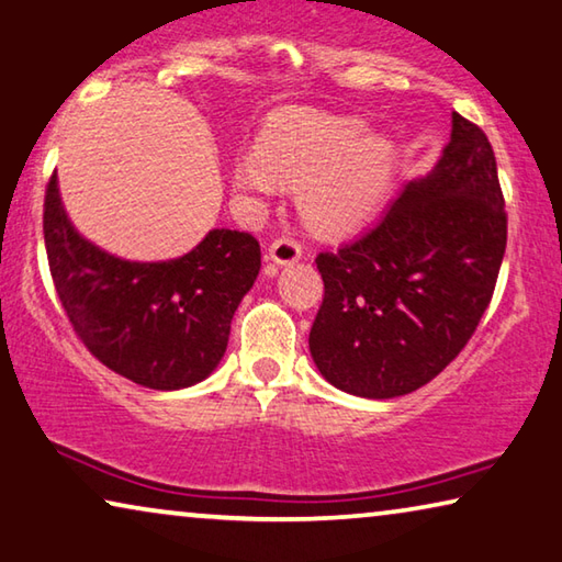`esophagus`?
<instances>
[{
	"label": "esophagus",
	"mask_w": 562,
	"mask_h": 562,
	"mask_svg": "<svg viewBox=\"0 0 562 562\" xmlns=\"http://www.w3.org/2000/svg\"><path fill=\"white\" fill-rule=\"evenodd\" d=\"M303 257V247L292 237H280L270 245V259L274 265H295Z\"/></svg>",
	"instance_id": "34e87169"
}]
</instances>
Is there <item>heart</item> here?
Listing matches in <instances>:
<instances>
[{"label": "heart", "mask_w": 562, "mask_h": 562, "mask_svg": "<svg viewBox=\"0 0 562 562\" xmlns=\"http://www.w3.org/2000/svg\"><path fill=\"white\" fill-rule=\"evenodd\" d=\"M396 171V146L366 133L356 119L284 113L267 128L259 150L237 166V183L270 194L278 179L300 183L297 206L313 227L342 232L366 222Z\"/></svg>", "instance_id": "b5f03b06"}]
</instances>
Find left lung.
Listing matches in <instances>:
<instances>
[{
    "mask_svg": "<svg viewBox=\"0 0 562 562\" xmlns=\"http://www.w3.org/2000/svg\"><path fill=\"white\" fill-rule=\"evenodd\" d=\"M507 247L497 161L480 125L451 113V138L373 229L315 257L325 295L310 356L335 389L393 398L462 353L495 292Z\"/></svg>",
    "mask_w": 562,
    "mask_h": 562,
    "instance_id": "8db88e82",
    "label": "left lung"
}]
</instances>
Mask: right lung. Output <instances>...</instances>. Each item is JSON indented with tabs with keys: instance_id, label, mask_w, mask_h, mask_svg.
I'll return each mask as SVG.
<instances>
[{
	"instance_id": "add662e5",
	"label": "right lung",
	"mask_w": 562,
	"mask_h": 562,
	"mask_svg": "<svg viewBox=\"0 0 562 562\" xmlns=\"http://www.w3.org/2000/svg\"><path fill=\"white\" fill-rule=\"evenodd\" d=\"M42 232L67 321L100 363L156 391L194 386L220 366L234 310L259 274L252 234L212 229L179 259L128 262L75 232L57 171L45 191Z\"/></svg>"
}]
</instances>
